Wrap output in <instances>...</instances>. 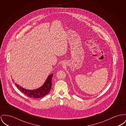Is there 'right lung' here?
<instances>
[{"label": "right lung", "instance_id": "1", "mask_svg": "<svg viewBox=\"0 0 126 126\" xmlns=\"http://www.w3.org/2000/svg\"><path fill=\"white\" fill-rule=\"evenodd\" d=\"M53 75V74H51L48 76L44 83L42 84V86L35 90L27 89L20 86L17 84L15 83V84L18 89L27 96L34 98H41L45 96L50 92L51 88V79ZM12 80L13 81V79H12Z\"/></svg>", "mask_w": 126, "mask_h": 126}]
</instances>
